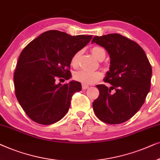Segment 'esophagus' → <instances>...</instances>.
<instances>
[{
    "mask_svg": "<svg viewBox=\"0 0 160 160\" xmlns=\"http://www.w3.org/2000/svg\"><path fill=\"white\" fill-rule=\"evenodd\" d=\"M88 88H89L88 85H85V84H82V90H85V89Z\"/></svg>",
    "mask_w": 160,
    "mask_h": 160,
    "instance_id": "esophagus-1",
    "label": "esophagus"
}]
</instances>
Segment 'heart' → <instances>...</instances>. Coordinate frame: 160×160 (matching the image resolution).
Listing matches in <instances>:
<instances>
[{
  "label": "heart",
  "instance_id": "1",
  "mask_svg": "<svg viewBox=\"0 0 160 160\" xmlns=\"http://www.w3.org/2000/svg\"><path fill=\"white\" fill-rule=\"evenodd\" d=\"M91 53L98 60H102L105 58L106 53L104 49L98 46L93 47L91 48ZM80 52L75 53L71 58V65L74 67H78L79 61ZM102 73L98 71H88L85 69H81L74 75V78L78 82L85 85H90L96 83L102 78Z\"/></svg>",
  "mask_w": 160,
  "mask_h": 160
}]
</instances>
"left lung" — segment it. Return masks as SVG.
<instances>
[{
	"instance_id": "left-lung-1",
	"label": "left lung",
	"mask_w": 160,
	"mask_h": 160,
	"mask_svg": "<svg viewBox=\"0 0 160 160\" xmlns=\"http://www.w3.org/2000/svg\"><path fill=\"white\" fill-rule=\"evenodd\" d=\"M96 42L110 57L104 82L97 85L99 96L93 103L97 118L107 124H120L140 109L150 91L152 69L144 51L133 40L120 34L95 36Z\"/></svg>"
}]
</instances>
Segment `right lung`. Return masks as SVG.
Wrapping results in <instances>:
<instances>
[{
	"mask_svg": "<svg viewBox=\"0 0 160 160\" xmlns=\"http://www.w3.org/2000/svg\"><path fill=\"white\" fill-rule=\"evenodd\" d=\"M92 35L72 36L46 31L31 41L20 53L13 75L15 94L29 118L41 125L59 121L67 113L71 99L82 85L57 80L71 78V58L86 46Z\"/></svg>",
	"mask_w": 160,
	"mask_h": 160,
	"instance_id": "1",
	"label": "right lung"
}]
</instances>
